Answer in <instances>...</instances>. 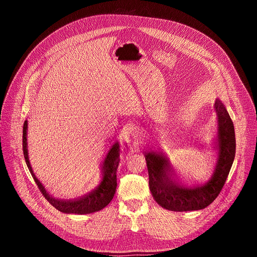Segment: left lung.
Masks as SVG:
<instances>
[{"label": "left lung", "mask_w": 257, "mask_h": 257, "mask_svg": "<svg viewBox=\"0 0 257 257\" xmlns=\"http://www.w3.org/2000/svg\"><path fill=\"white\" fill-rule=\"evenodd\" d=\"M214 110L218 117L216 137L218 158L212 176L205 185L193 187L180 185L174 179V171L167 155L160 151H152L144 155L151 192L155 201L163 208L172 211L204 209L216 200L224 186L235 158V129L225 105L219 99L214 102Z\"/></svg>", "instance_id": "8db88e82"}]
</instances>
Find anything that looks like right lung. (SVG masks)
Segmentation results:
<instances>
[{
  "label": "right lung",
  "instance_id": "obj_1",
  "mask_svg": "<svg viewBox=\"0 0 257 257\" xmlns=\"http://www.w3.org/2000/svg\"><path fill=\"white\" fill-rule=\"evenodd\" d=\"M28 120L23 123V137H22V145H23V155L28 168L34 178L36 185L47 198V201L50 203L57 210L64 213H74V214H87L101 210L102 208L109 204L116 191V171L119 164V143L116 142L112 145L110 151L107 152L104 161L101 165V181L99 185L87 194L80 196L73 200H61L55 198L47 192V190L43 184L35 176L31 163L29 160L28 153Z\"/></svg>",
  "mask_w": 257,
  "mask_h": 257
}]
</instances>
